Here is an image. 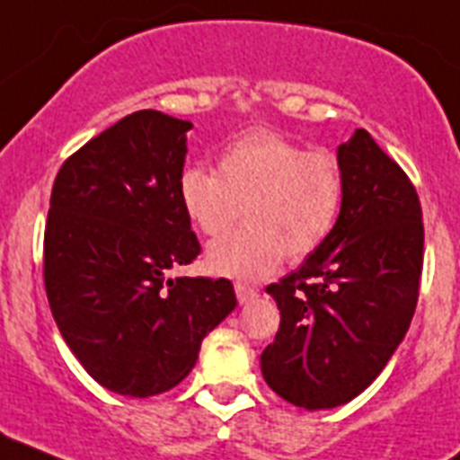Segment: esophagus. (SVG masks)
<instances>
[{"mask_svg":"<svg viewBox=\"0 0 460 460\" xmlns=\"http://www.w3.org/2000/svg\"><path fill=\"white\" fill-rule=\"evenodd\" d=\"M234 292H237L239 304L253 302L255 296H258V290H255V288H251V286H246V283H242V280H239V283H234Z\"/></svg>","mask_w":460,"mask_h":460,"instance_id":"esophagus-1","label":"esophagus"}]
</instances>
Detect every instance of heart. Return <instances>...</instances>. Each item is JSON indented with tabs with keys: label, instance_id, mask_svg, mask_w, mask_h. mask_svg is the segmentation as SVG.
<instances>
[{
	"label": "heart",
	"instance_id": "obj_1",
	"mask_svg": "<svg viewBox=\"0 0 460 460\" xmlns=\"http://www.w3.org/2000/svg\"><path fill=\"white\" fill-rule=\"evenodd\" d=\"M180 202L211 243L207 265L242 280L270 276L286 255L302 262L324 246L345 205V172L327 149H306L270 128H251L218 154V172L189 165L180 174Z\"/></svg>",
	"mask_w": 460,
	"mask_h": 460
}]
</instances>
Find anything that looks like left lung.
I'll return each mask as SVG.
<instances>
[{
    "label": "left lung",
    "mask_w": 460,
    "mask_h": 460,
    "mask_svg": "<svg viewBox=\"0 0 460 460\" xmlns=\"http://www.w3.org/2000/svg\"><path fill=\"white\" fill-rule=\"evenodd\" d=\"M345 205L334 234L267 286L280 311L260 357L288 403L327 410L359 396L403 341L420 299L424 221L403 168L364 128L339 147Z\"/></svg>",
    "instance_id": "left-lung-1"
}]
</instances>
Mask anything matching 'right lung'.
<instances>
[{"instance_id": "right-lung-1", "label": "right lung", "mask_w": 460, "mask_h": 460, "mask_svg": "<svg viewBox=\"0 0 460 460\" xmlns=\"http://www.w3.org/2000/svg\"><path fill=\"white\" fill-rule=\"evenodd\" d=\"M189 128L137 110L71 154L52 186L48 302L84 371L121 396L180 385L207 332L237 306L227 279L170 276L200 255L180 202Z\"/></svg>"}]
</instances>
